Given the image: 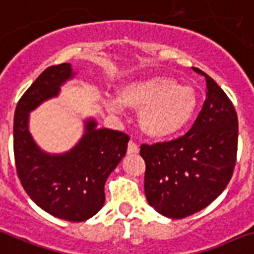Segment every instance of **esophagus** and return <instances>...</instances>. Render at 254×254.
<instances>
[{"label": "esophagus", "mask_w": 254, "mask_h": 254, "mask_svg": "<svg viewBox=\"0 0 254 254\" xmlns=\"http://www.w3.org/2000/svg\"><path fill=\"white\" fill-rule=\"evenodd\" d=\"M127 153H128V155H136V153H139V145H137L133 140H131V141L128 143Z\"/></svg>", "instance_id": "obj_1"}]
</instances>
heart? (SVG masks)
Instances as JSON below:
<instances>
[{"label": "heart", "mask_w": 254, "mask_h": 254, "mask_svg": "<svg viewBox=\"0 0 254 254\" xmlns=\"http://www.w3.org/2000/svg\"><path fill=\"white\" fill-rule=\"evenodd\" d=\"M198 98L194 89L178 85L166 76H152L122 88L121 99H113L110 109L121 111L123 105L140 111L139 123L145 135L169 137L184 129L195 113Z\"/></svg>", "instance_id": "1"}]
</instances>
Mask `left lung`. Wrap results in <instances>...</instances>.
Instances as JSON below:
<instances>
[{"label":"left lung","instance_id":"8db88e82","mask_svg":"<svg viewBox=\"0 0 254 254\" xmlns=\"http://www.w3.org/2000/svg\"><path fill=\"white\" fill-rule=\"evenodd\" d=\"M206 99L188 132L141 144L144 191L149 206L166 218L182 219L203 210L226 189L235 169L239 122L231 99L208 74Z\"/></svg>","mask_w":254,"mask_h":254}]
</instances>
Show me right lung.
<instances>
[{
  "label": "right lung",
  "instance_id": "obj_1",
  "mask_svg": "<svg viewBox=\"0 0 254 254\" xmlns=\"http://www.w3.org/2000/svg\"><path fill=\"white\" fill-rule=\"evenodd\" d=\"M72 76L68 63L48 66L22 95L14 114V159L24 191L42 210L84 222L103 207L105 184L126 155L129 136L88 121L85 135L69 152L51 156L40 151L28 132V113L58 95Z\"/></svg>",
  "mask_w": 254,
  "mask_h": 254
}]
</instances>
